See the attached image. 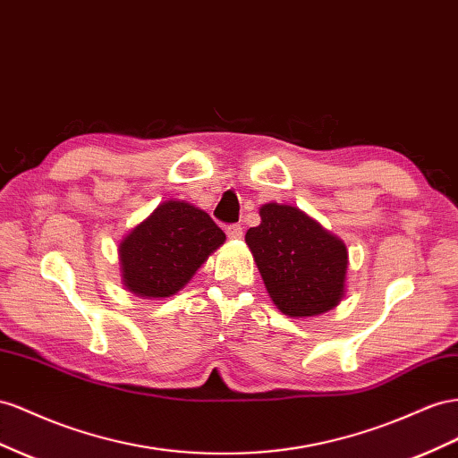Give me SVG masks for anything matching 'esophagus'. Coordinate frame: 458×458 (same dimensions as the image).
Wrapping results in <instances>:
<instances>
[{
	"label": "esophagus",
	"mask_w": 458,
	"mask_h": 458,
	"mask_svg": "<svg viewBox=\"0 0 458 458\" xmlns=\"http://www.w3.org/2000/svg\"><path fill=\"white\" fill-rule=\"evenodd\" d=\"M242 234H244V231H242V227L241 225H229L227 227V237L229 239H242Z\"/></svg>",
	"instance_id": "obj_1"
}]
</instances>
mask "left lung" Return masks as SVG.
I'll use <instances>...</instances> for the list:
<instances>
[{"instance_id": "8db88e82", "label": "left lung", "mask_w": 458, "mask_h": 458, "mask_svg": "<svg viewBox=\"0 0 458 458\" xmlns=\"http://www.w3.org/2000/svg\"><path fill=\"white\" fill-rule=\"evenodd\" d=\"M259 225L246 231V244L269 299L289 318H314L333 310L347 287L349 250L337 234L302 209L267 202Z\"/></svg>"}]
</instances>
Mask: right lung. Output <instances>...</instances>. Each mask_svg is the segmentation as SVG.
Instances as JSON below:
<instances>
[{
    "instance_id": "obj_1",
    "label": "right lung",
    "mask_w": 458,
    "mask_h": 458,
    "mask_svg": "<svg viewBox=\"0 0 458 458\" xmlns=\"http://www.w3.org/2000/svg\"><path fill=\"white\" fill-rule=\"evenodd\" d=\"M224 242L225 233L204 209L169 199L119 242L121 281L134 296L169 299Z\"/></svg>"
}]
</instances>
